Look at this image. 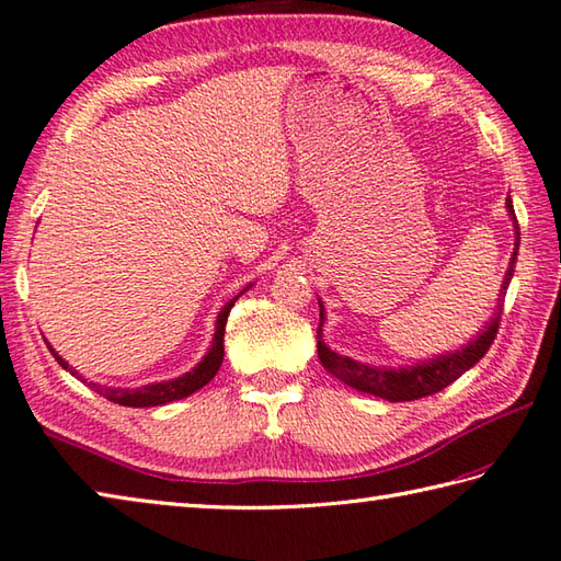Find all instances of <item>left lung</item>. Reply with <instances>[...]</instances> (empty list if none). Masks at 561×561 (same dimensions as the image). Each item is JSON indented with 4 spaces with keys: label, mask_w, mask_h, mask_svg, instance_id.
I'll use <instances>...</instances> for the list:
<instances>
[{
    "label": "left lung",
    "mask_w": 561,
    "mask_h": 561,
    "mask_svg": "<svg viewBox=\"0 0 561 561\" xmlns=\"http://www.w3.org/2000/svg\"><path fill=\"white\" fill-rule=\"evenodd\" d=\"M506 206H508L511 216L515 218L511 199H506ZM515 245H520V230H515ZM515 255H518V252H513L511 267L506 272V282H503L501 294H506V289H508V282L513 277V267H515ZM501 313L503 311L499 304V309H496V313H493L491 323L484 328V333L477 335V340H471L467 347L457 350V353H447V355H440L435 359H427V362H423V365L405 367V369H379V367H367V365H362V362L337 355L323 343L321 340L323 337V328H321L323 325V306H321V323H318V331H316L318 359H321L325 371H331L335 379H340L343 383H347V387H353L357 391L371 393V397L387 399L391 403L393 401H415V399H423V397H431V393L443 391L445 387L457 381L467 369L474 367L477 362L489 353V347L493 345V340H496V333H499Z\"/></svg>",
    "instance_id": "1"
}]
</instances>
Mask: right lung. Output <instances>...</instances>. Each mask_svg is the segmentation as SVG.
<instances>
[{"label": "right lung", "instance_id": "add662e5", "mask_svg": "<svg viewBox=\"0 0 561 561\" xmlns=\"http://www.w3.org/2000/svg\"><path fill=\"white\" fill-rule=\"evenodd\" d=\"M240 294H243V291H240ZM238 296H236V299H238ZM236 299L228 301L221 309V313H218L211 347H208L206 357L192 371H186V375H182L178 379H170V381L148 383V387H140V389H112V387H99V383H94V381H90V387L96 393H102L104 399L114 401L118 405H130V409H148V405H162V403H170V401H178V399H186L190 393L199 391L202 387H206V383L216 377V371L224 362V331H226L228 313H230V309H233ZM50 353H53L55 359H58V365H62L65 369L72 371L68 362H65L58 353H55L53 347H50ZM72 375L77 377V371H72ZM77 379H82V377H77ZM82 381L87 383V379H82Z\"/></svg>", "mask_w": 561, "mask_h": 561}]
</instances>
